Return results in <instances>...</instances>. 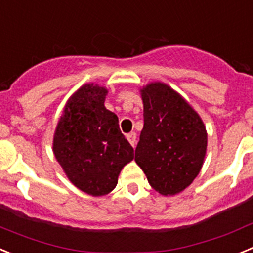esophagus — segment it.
<instances>
[{
	"label": "esophagus",
	"mask_w": 253,
	"mask_h": 253,
	"mask_svg": "<svg viewBox=\"0 0 253 253\" xmlns=\"http://www.w3.org/2000/svg\"><path fill=\"white\" fill-rule=\"evenodd\" d=\"M126 137H127V140H128V142L131 143L132 146L135 147V145H136V133H135V132H131V133H128Z\"/></svg>",
	"instance_id": "34e87169"
}]
</instances>
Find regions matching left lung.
I'll return each mask as SVG.
<instances>
[{
	"instance_id": "8db88e82",
	"label": "left lung",
	"mask_w": 253,
	"mask_h": 253,
	"mask_svg": "<svg viewBox=\"0 0 253 253\" xmlns=\"http://www.w3.org/2000/svg\"><path fill=\"white\" fill-rule=\"evenodd\" d=\"M141 97L143 128L135 161L156 192L175 195L193 183L203 166L206 126L192 106L168 84H147Z\"/></svg>"
}]
</instances>
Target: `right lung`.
I'll return each instance as SVG.
<instances>
[{
    "label": "right lung",
    "instance_id": "add662e5",
    "mask_svg": "<svg viewBox=\"0 0 253 253\" xmlns=\"http://www.w3.org/2000/svg\"><path fill=\"white\" fill-rule=\"evenodd\" d=\"M107 93L98 84H84L65 104L54 133V155L68 179L93 197L112 192L133 159L118 117L104 107Z\"/></svg>",
    "mask_w": 253,
    "mask_h": 253
}]
</instances>
